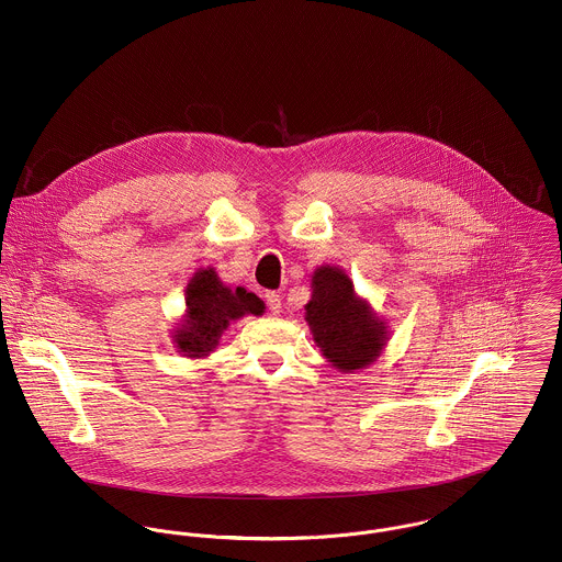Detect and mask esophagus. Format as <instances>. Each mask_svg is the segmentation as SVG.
Returning <instances> with one entry per match:
<instances>
[{
  "mask_svg": "<svg viewBox=\"0 0 562 562\" xmlns=\"http://www.w3.org/2000/svg\"><path fill=\"white\" fill-rule=\"evenodd\" d=\"M266 305L272 314L281 312V294L279 292H266Z\"/></svg>",
  "mask_w": 562,
  "mask_h": 562,
  "instance_id": "1",
  "label": "esophagus"
}]
</instances>
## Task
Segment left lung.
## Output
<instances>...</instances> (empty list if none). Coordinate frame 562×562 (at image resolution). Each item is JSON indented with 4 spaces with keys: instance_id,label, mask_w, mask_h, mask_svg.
Masks as SVG:
<instances>
[{
    "instance_id": "1",
    "label": "left lung",
    "mask_w": 562,
    "mask_h": 562,
    "mask_svg": "<svg viewBox=\"0 0 562 562\" xmlns=\"http://www.w3.org/2000/svg\"><path fill=\"white\" fill-rule=\"evenodd\" d=\"M312 285L305 310L324 357L344 372L374 361L385 346V324L355 296L352 281L339 268L322 266Z\"/></svg>"
}]
</instances>
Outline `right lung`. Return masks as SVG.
I'll return each mask as SVG.
<instances>
[{
  "label": "right lung",
  "mask_w": 562,
  "mask_h": 562,
  "mask_svg": "<svg viewBox=\"0 0 562 562\" xmlns=\"http://www.w3.org/2000/svg\"><path fill=\"white\" fill-rule=\"evenodd\" d=\"M186 321L179 326L175 339L181 352L190 357L207 355L229 322L238 321L244 314H263V303L244 288H225L216 272L199 270L188 283L186 292Z\"/></svg>",
  "instance_id": "add662e5"
}]
</instances>
